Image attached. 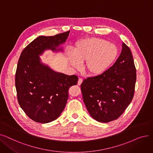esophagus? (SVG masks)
I'll use <instances>...</instances> for the list:
<instances>
[{"instance_id": "1", "label": "esophagus", "mask_w": 153, "mask_h": 153, "mask_svg": "<svg viewBox=\"0 0 153 153\" xmlns=\"http://www.w3.org/2000/svg\"><path fill=\"white\" fill-rule=\"evenodd\" d=\"M82 81H83V79H82V78H79V80H78L77 84H78L79 85H81V84H82Z\"/></svg>"}]
</instances>
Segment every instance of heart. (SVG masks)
<instances>
[{"instance_id": "heart-1", "label": "heart", "mask_w": 153, "mask_h": 153, "mask_svg": "<svg viewBox=\"0 0 153 153\" xmlns=\"http://www.w3.org/2000/svg\"><path fill=\"white\" fill-rule=\"evenodd\" d=\"M118 54L117 46L106 39L90 38L78 42L74 49V55H69L71 65L80 67V62L86 61L85 71L92 76L103 74L115 62Z\"/></svg>"}]
</instances>
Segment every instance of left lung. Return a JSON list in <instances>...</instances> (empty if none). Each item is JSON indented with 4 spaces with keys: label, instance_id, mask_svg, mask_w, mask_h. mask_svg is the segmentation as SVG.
<instances>
[{
    "label": "left lung",
    "instance_id": "8db88e82",
    "mask_svg": "<svg viewBox=\"0 0 153 153\" xmlns=\"http://www.w3.org/2000/svg\"><path fill=\"white\" fill-rule=\"evenodd\" d=\"M136 72L131 50L123 43L120 56L107 72L84 80L83 100L94 119L108 123L122 115L133 97Z\"/></svg>",
    "mask_w": 153,
    "mask_h": 153
}]
</instances>
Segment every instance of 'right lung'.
I'll use <instances>...</instances> for the list:
<instances>
[{"label": "right lung", "mask_w": 153, "mask_h": 153, "mask_svg": "<svg viewBox=\"0 0 153 153\" xmlns=\"http://www.w3.org/2000/svg\"><path fill=\"white\" fill-rule=\"evenodd\" d=\"M70 31L52 36H40L27 45L19 59L15 87L19 105L33 121L47 123L58 118L65 108L68 90L78 77L54 71L41 62L45 50L62 51Z\"/></svg>", "instance_id": "1"}]
</instances>
